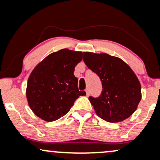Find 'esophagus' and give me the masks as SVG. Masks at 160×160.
Wrapping results in <instances>:
<instances>
[{
	"instance_id": "esophagus-1",
	"label": "esophagus",
	"mask_w": 160,
	"mask_h": 160,
	"mask_svg": "<svg viewBox=\"0 0 160 160\" xmlns=\"http://www.w3.org/2000/svg\"><path fill=\"white\" fill-rule=\"evenodd\" d=\"M86 93H87V97H88V96L90 95V90H89V89H86Z\"/></svg>"
}]
</instances>
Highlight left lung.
I'll return each instance as SVG.
<instances>
[{
  "mask_svg": "<svg viewBox=\"0 0 160 160\" xmlns=\"http://www.w3.org/2000/svg\"><path fill=\"white\" fill-rule=\"evenodd\" d=\"M83 61L102 82V93L89 100L99 117L118 122L130 117L142 98L141 85L132 69L120 58L107 53L83 52Z\"/></svg>",
  "mask_w": 160,
  "mask_h": 160,
  "instance_id": "left-lung-1",
  "label": "left lung"
}]
</instances>
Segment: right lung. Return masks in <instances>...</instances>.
<instances>
[{
    "instance_id": "add662e5",
    "label": "right lung",
    "mask_w": 160,
    "mask_h": 160,
    "mask_svg": "<svg viewBox=\"0 0 160 160\" xmlns=\"http://www.w3.org/2000/svg\"><path fill=\"white\" fill-rule=\"evenodd\" d=\"M83 53L62 49L50 53L38 63L28 80V105L43 120L52 122L66 115L80 96L78 80L73 74Z\"/></svg>"
}]
</instances>
